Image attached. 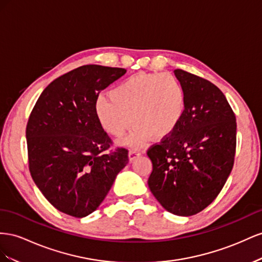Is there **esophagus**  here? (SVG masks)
<instances>
[{"label": "esophagus", "mask_w": 262, "mask_h": 262, "mask_svg": "<svg viewBox=\"0 0 262 262\" xmlns=\"http://www.w3.org/2000/svg\"><path fill=\"white\" fill-rule=\"evenodd\" d=\"M140 155H141V154H140L139 150H136V149H132V150H129V152H128L129 162H133L136 158H138V157H139Z\"/></svg>", "instance_id": "34e87169"}]
</instances>
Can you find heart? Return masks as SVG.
I'll use <instances>...</instances> for the list:
<instances>
[{
	"label": "heart",
	"instance_id": "1",
	"mask_svg": "<svg viewBox=\"0 0 262 262\" xmlns=\"http://www.w3.org/2000/svg\"><path fill=\"white\" fill-rule=\"evenodd\" d=\"M110 99L95 102V115L102 128L122 137L135 128L123 144L141 148L154 137L162 140L172 135L186 108L183 85L176 77L163 73H139L111 90Z\"/></svg>",
	"mask_w": 262,
	"mask_h": 262
}]
</instances>
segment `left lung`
<instances>
[{
    "mask_svg": "<svg viewBox=\"0 0 262 262\" xmlns=\"http://www.w3.org/2000/svg\"><path fill=\"white\" fill-rule=\"evenodd\" d=\"M186 108L172 135L149 148L148 185L164 210L179 216L203 211L219 195L236 152V117L225 95L212 82L181 69Z\"/></svg>",
    "mask_w": 262,
    "mask_h": 262,
    "instance_id": "left-lung-1",
    "label": "left lung"
}]
</instances>
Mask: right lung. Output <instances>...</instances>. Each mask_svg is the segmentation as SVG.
<instances>
[{
  "instance_id": "obj_1",
  "label": "right lung",
  "mask_w": 262,
  "mask_h": 262,
  "mask_svg": "<svg viewBox=\"0 0 262 262\" xmlns=\"http://www.w3.org/2000/svg\"><path fill=\"white\" fill-rule=\"evenodd\" d=\"M126 73L99 64L79 67L43 90L28 118L29 171L58 211L74 217L94 212L127 163L128 151L112 144L95 115L99 93Z\"/></svg>"
}]
</instances>
